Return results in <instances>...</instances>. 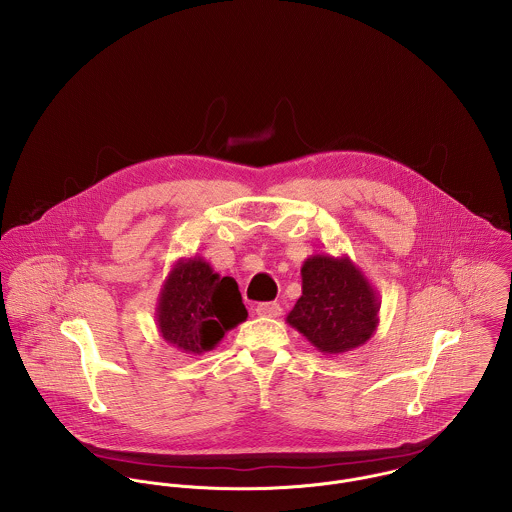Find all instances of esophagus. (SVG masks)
Wrapping results in <instances>:
<instances>
[{
  "mask_svg": "<svg viewBox=\"0 0 512 512\" xmlns=\"http://www.w3.org/2000/svg\"><path fill=\"white\" fill-rule=\"evenodd\" d=\"M254 312L262 318H278L282 314V308H280L278 302H262V304L256 306Z\"/></svg>",
  "mask_w": 512,
  "mask_h": 512,
  "instance_id": "34e87169",
  "label": "esophagus"
}]
</instances>
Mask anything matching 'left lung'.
<instances>
[{"instance_id": "left-lung-1", "label": "left lung", "mask_w": 512, "mask_h": 512, "mask_svg": "<svg viewBox=\"0 0 512 512\" xmlns=\"http://www.w3.org/2000/svg\"><path fill=\"white\" fill-rule=\"evenodd\" d=\"M379 296L349 256L312 254L302 264V296L286 316L324 355L347 353L379 326Z\"/></svg>"}]
</instances>
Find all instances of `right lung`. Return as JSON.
<instances>
[{
	"label": "right lung",
	"instance_id": "add662e5",
	"mask_svg": "<svg viewBox=\"0 0 512 512\" xmlns=\"http://www.w3.org/2000/svg\"><path fill=\"white\" fill-rule=\"evenodd\" d=\"M161 338L182 353L202 355L248 318L238 284L200 258H178L157 300Z\"/></svg>",
	"mask_w": 512,
	"mask_h": 512
}]
</instances>
